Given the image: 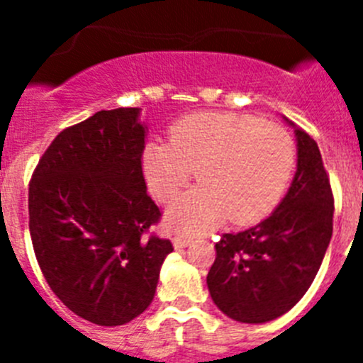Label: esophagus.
Segmentation results:
<instances>
[{
  "mask_svg": "<svg viewBox=\"0 0 363 363\" xmlns=\"http://www.w3.org/2000/svg\"><path fill=\"white\" fill-rule=\"evenodd\" d=\"M172 243H174V249H185V247H189L192 243L191 238H187V236H174V240H172Z\"/></svg>",
  "mask_w": 363,
  "mask_h": 363,
  "instance_id": "esophagus-1",
  "label": "esophagus"
}]
</instances>
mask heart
<instances>
[{
    "mask_svg": "<svg viewBox=\"0 0 363 363\" xmlns=\"http://www.w3.org/2000/svg\"><path fill=\"white\" fill-rule=\"evenodd\" d=\"M296 149L280 125L238 112H198L179 118L169 142H149L142 165L150 192L174 200L196 171L200 185L167 211L178 233H203L229 218L251 225L267 216L293 176Z\"/></svg>",
    "mask_w": 363,
    "mask_h": 363,
    "instance_id": "heart-1",
    "label": "heart"
}]
</instances>
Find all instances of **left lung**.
Wrapping results in <instances>:
<instances>
[{"instance_id":"8db88e82","label":"left lung","mask_w":363,"mask_h":363,"mask_svg":"<svg viewBox=\"0 0 363 363\" xmlns=\"http://www.w3.org/2000/svg\"><path fill=\"white\" fill-rule=\"evenodd\" d=\"M296 134V174L274 213L258 225L223 234L207 287L218 309L242 323H265L293 309L313 284L333 236L331 184L318 145Z\"/></svg>"}]
</instances>
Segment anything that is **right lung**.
Returning <instances> with one entry per match:
<instances>
[{
	"instance_id": "1",
	"label": "right lung",
	"mask_w": 363,
	"mask_h": 363,
	"mask_svg": "<svg viewBox=\"0 0 363 363\" xmlns=\"http://www.w3.org/2000/svg\"><path fill=\"white\" fill-rule=\"evenodd\" d=\"M140 108L99 111L62 130L28 185V229L45 280L96 325H123L152 301L172 243L147 236L158 205L142 169Z\"/></svg>"
}]
</instances>
